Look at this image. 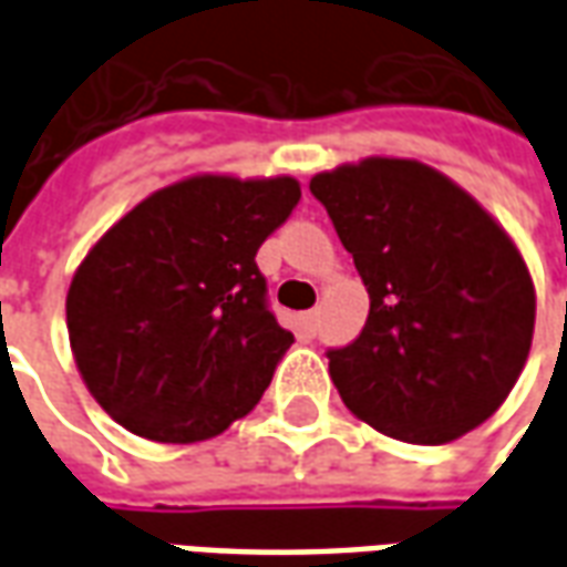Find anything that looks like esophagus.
<instances>
[{
	"mask_svg": "<svg viewBox=\"0 0 567 567\" xmlns=\"http://www.w3.org/2000/svg\"><path fill=\"white\" fill-rule=\"evenodd\" d=\"M303 328H307V333L319 331V309H309L307 316H303Z\"/></svg>",
	"mask_w": 567,
	"mask_h": 567,
	"instance_id": "34e87169",
	"label": "esophagus"
}]
</instances>
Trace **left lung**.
<instances>
[{
  "label": "left lung",
  "instance_id": "left-lung-1",
  "mask_svg": "<svg viewBox=\"0 0 567 567\" xmlns=\"http://www.w3.org/2000/svg\"><path fill=\"white\" fill-rule=\"evenodd\" d=\"M370 295L328 352L343 404L385 437L437 446L483 425L519 380L535 282L507 230L425 163L368 157L312 175Z\"/></svg>",
  "mask_w": 567,
  "mask_h": 567
}]
</instances>
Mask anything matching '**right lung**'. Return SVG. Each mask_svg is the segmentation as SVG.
<instances>
[{
    "instance_id": "add662e5",
    "label": "right lung",
    "mask_w": 567,
    "mask_h": 567,
    "mask_svg": "<svg viewBox=\"0 0 567 567\" xmlns=\"http://www.w3.org/2000/svg\"><path fill=\"white\" fill-rule=\"evenodd\" d=\"M297 199L291 175H187L100 236L69 285L66 328L81 380L117 425L197 443L255 410L295 343L255 255Z\"/></svg>"
}]
</instances>
